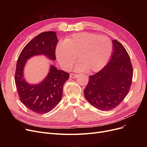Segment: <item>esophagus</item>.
Segmentation results:
<instances>
[{
  "mask_svg": "<svg viewBox=\"0 0 147 147\" xmlns=\"http://www.w3.org/2000/svg\"><path fill=\"white\" fill-rule=\"evenodd\" d=\"M76 74H73V73H71L70 74H69V78H75L76 77Z\"/></svg>",
  "mask_w": 147,
  "mask_h": 147,
  "instance_id": "esophagus-1",
  "label": "esophagus"
}]
</instances>
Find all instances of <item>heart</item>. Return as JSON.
<instances>
[{
    "label": "heart",
    "mask_w": 147,
    "mask_h": 147,
    "mask_svg": "<svg viewBox=\"0 0 147 147\" xmlns=\"http://www.w3.org/2000/svg\"><path fill=\"white\" fill-rule=\"evenodd\" d=\"M113 49L110 38L105 36L82 32L67 38L58 44L56 57L64 69L70 68L76 61L79 64L77 70L96 72L101 70L109 61Z\"/></svg>",
    "instance_id": "b5f03b06"
}]
</instances>
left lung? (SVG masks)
<instances>
[{
  "label": "left lung",
  "instance_id": "1",
  "mask_svg": "<svg viewBox=\"0 0 147 147\" xmlns=\"http://www.w3.org/2000/svg\"><path fill=\"white\" fill-rule=\"evenodd\" d=\"M110 61L102 69L90 76L84 90L87 101L99 110L110 111L118 106L128 94L133 78V68L126 49L113 40Z\"/></svg>",
  "mask_w": 147,
  "mask_h": 147
}]
</instances>
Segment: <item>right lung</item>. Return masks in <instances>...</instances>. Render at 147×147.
<instances>
[{
    "mask_svg": "<svg viewBox=\"0 0 147 147\" xmlns=\"http://www.w3.org/2000/svg\"><path fill=\"white\" fill-rule=\"evenodd\" d=\"M58 41L55 32H43L26 45L18 58L15 82L20 99L27 109L38 114L47 113L58 104L64 84L69 74L51 65L48 76L41 83L30 84L24 78V68L27 60L34 55H44L52 61L55 60Z\"/></svg>",
    "mask_w": 147,
    "mask_h": 147,
    "instance_id": "1",
    "label": "right lung"
}]
</instances>
